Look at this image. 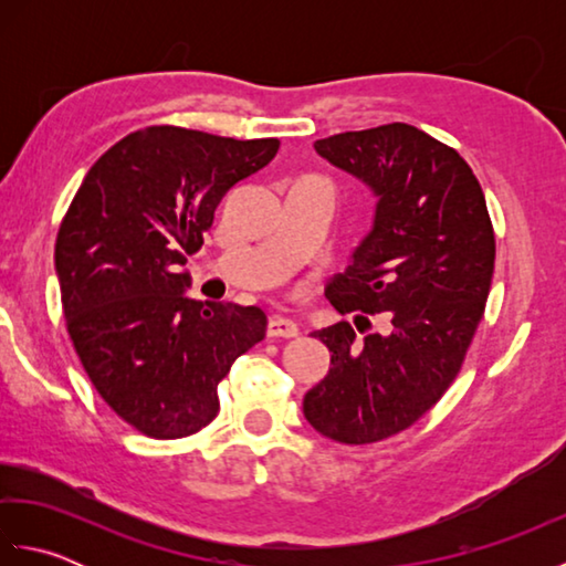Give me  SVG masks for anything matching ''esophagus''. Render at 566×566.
Returning <instances> with one entry per match:
<instances>
[{"instance_id": "obj_1", "label": "esophagus", "mask_w": 566, "mask_h": 566, "mask_svg": "<svg viewBox=\"0 0 566 566\" xmlns=\"http://www.w3.org/2000/svg\"><path fill=\"white\" fill-rule=\"evenodd\" d=\"M268 335L270 338H296L298 328L292 318H284V316H274L268 323Z\"/></svg>"}]
</instances>
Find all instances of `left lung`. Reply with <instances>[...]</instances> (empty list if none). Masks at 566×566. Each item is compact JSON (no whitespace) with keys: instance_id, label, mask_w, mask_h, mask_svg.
Wrapping results in <instances>:
<instances>
[{"instance_id":"left-lung-1","label":"left lung","mask_w":566,"mask_h":566,"mask_svg":"<svg viewBox=\"0 0 566 566\" xmlns=\"http://www.w3.org/2000/svg\"><path fill=\"white\" fill-rule=\"evenodd\" d=\"M316 150L379 199L375 226L326 296L340 314H384L387 326L365 338L347 321L314 333L333 355L304 416L335 442L369 444L411 428L460 375L486 308L496 238L472 167L426 130L399 122L345 130Z\"/></svg>"}]
</instances>
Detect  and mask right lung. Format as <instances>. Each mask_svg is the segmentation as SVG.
<instances>
[{
  "instance_id": "1",
  "label": "right lung",
  "mask_w": 566,
  "mask_h": 566,
  "mask_svg": "<svg viewBox=\"0 0 566 566\" xmlns=\"http://www.w3.org/2000/svg\"><path fill=\"white\" fill-rule=\"evenodd\" d=\"M276 150V138L140 128L90 167L63 216L55 270L70 340L94 389L143 436L209 426L219 381L264 338L262 308L189 298L179 270L226 191Z\"/></svg>"
}]
</instances>
